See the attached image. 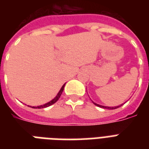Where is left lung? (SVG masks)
<instances>
[{
	"mask_svg": "<svg viewBox=\"0 0 149 149\" xmlns=\"http://www.w3.org/2000/svg\"><path fill=\"white\" fill-rule=\"evenodd\" d=\"M93 103V104H95L96 106H97L99 107H102V108H106V109H109V110H113V109H116V108H118V107H120V106H122L123 104H120V105H118V106L117 107H106V106H102V105H100V104H96V103H94L93 101H92Z\"/></svg>",
	"mask_w": 149,
	"mask_h": 149,
	"instance_id": "1",
	"label": "left lung"
}]
</instances>
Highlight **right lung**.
Returning <instances> with one entry per match:
<instances>
[{"label": "right lung", "instance_id": "obj_1", "mask_svg": "<svg viewBox=\"0 0 149 149\" xmlns=\"http://www.w3.org/2000/svg\"><path fill=\"white\" fill-rule=\"evenodd\" d=\"M65 84H64V85L62 86V88L60 89V91H58V93H57V95L56 96V97L54 98V99L52 100L51 101L48 102V103H46V104H43V105H40V106H37V107H32V108H38V109L45 108V107H48L51 106V105H52V104H55V103H56V102L57 101L58 99H59V97H60L61 94H62L63 90H64V86H65ZM30 107H31V106H30Z\"/></svg>", "mask_w": 149, "mask_h": 149}]
</instances>
